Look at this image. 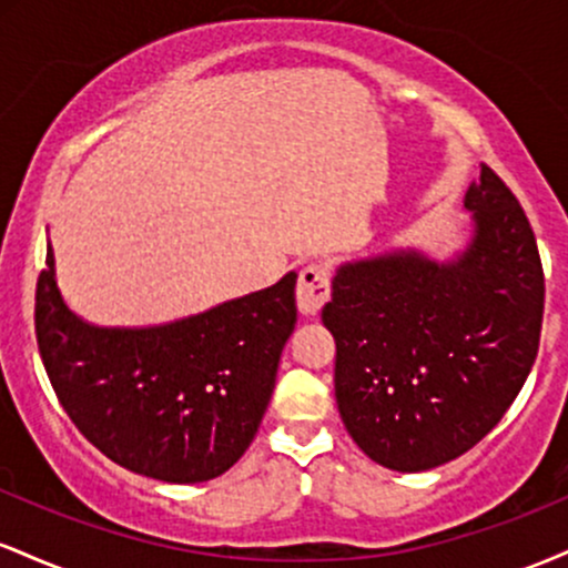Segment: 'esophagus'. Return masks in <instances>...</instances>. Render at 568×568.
<instances>
[{"mask_svg":"<svg viewBox=\"0 0 568 568\" xmlns=\"http://www.w3.org/2000/svg\"><path fill=\"white\" fill-rule=\"evenodd\" d=\"M331 296V275L328 266L323 264H306L298 272V285H296V304L298 312L306 317L317 315L323 310V304Z\"/></svg>","mask_w":568,"mask_h":568,"instance_id":"obj_1","label":"esophagus"}]
</instances>
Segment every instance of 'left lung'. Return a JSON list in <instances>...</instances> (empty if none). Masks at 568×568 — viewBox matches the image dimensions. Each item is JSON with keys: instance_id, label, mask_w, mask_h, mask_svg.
Masks as SVG:
<instances>
[{"instance_id": "left-lung-1", "label": "left lung", "mask_w": 568, "mask_h": 568, "mask_svg": "<svg viewBox=\"0 0 568 568\" xmlns=\"http://www.w3.org/2000/svg\"><path fill=\"white\" fill-rule=\"evenodd\" d=\"M465 211V247L448 258L395 247L338 264L323 306L344 427L397 473L433 470L486 438L539 349L545 275L524 207L480 165Z\"/></svg>"}]
</instances>
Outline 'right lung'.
Returning a JSON list of instances; mask_svg holds the SVG:
<instances>
[{"mask_svg": "<svg viewBox=\"0 0 568 568\" xmlns=\"http://www.w3.org/2000/svg\"><path fill=\"white\" fill-rule=\"evenodd\" d=\"M34 323L58 400L98 452L146 478L202 484L262 425L296 325V272L171 323L95 325L63 298L48 240Z\"/></svg>", "mask_w": 568, "mask_h": 568, "instance_id": "obj_1", "label": "right lung"}]
</instances>
